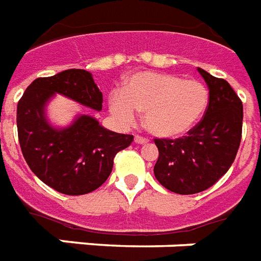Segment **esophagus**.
I'll list each match as a JSON object with an SVG mask.
<instances>
[{"label":"esophagus","instance_id":"34e87169","mask_svg":"<svg viewBox=\"0 0 261 261\" xmlns=\"http://www.w3.org/2000/svg\"><path fill=\"white\" fill-rule=\"evenodd\" d=\"M134 141L137 144H146L148 142V138H145V137H141V135H135Z\"/></svg>","mask_w":261,"mask_h":261}]
</instances>
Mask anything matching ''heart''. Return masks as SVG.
I'll return each mask as SVG.
<instances>
[{
  "instance_id": "1",
  "label": "heart",
  "mask_w": 261,
  "mask_h": 261,
  "mask_svg": "<svg viewBox=\"0 0 261 261\" xmlns=\"http://www.w3.org/2000/svg\"><path fill=\"white\" fill-rule=\"evenodd\" d=\"M208 90L196 79L164 72H138L124 83L122 93L109 97V107L123 122L144 112L145 127L160 138L186 134L201 119L208 105Z\"/></svg>"
}]
</instances>
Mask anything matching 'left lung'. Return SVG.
Masks as SVG:
<instances>
[{
  "instance_id": "1",
  "label": "left lung",
  "mask_w": 261,
  "mask_h": 261,
  "mask_svg": "<svg viewBox=\"0 0 261 261\" xmlns=\"http://www.w3.org/2000/svg\"><path fill=\"white\" fill-rule=\"evenodd\" d=\"M210 89L200 122L182 138H156L154 176L171 192L196 194L214 186L236 160L242 137V101L227 81L198 68Z\"/></svg>"
}]
</instances>
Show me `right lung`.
<instances>
[{"label":"right lung","mask_w":261,"mask_h":261,"mask_svg":"<svg viewBox=\"0 0 261 261\" xmlns=\"http://www.w3.org/2000/svg\"><path fill=\"white\" fill-rule=\"evenodd\" d=\"M56 93L94 111L102 109V93L85 69L37 77L17 102L21 153L43 184L68 196L87 194L108 179L116 153L130 146L134 137L107 130L89 115H81L67 128L51 127L45 105Z\"/></svg>","instance_id":"1"}]
</instances>
